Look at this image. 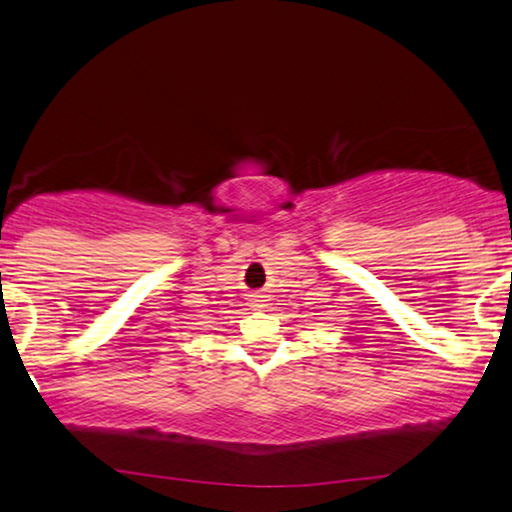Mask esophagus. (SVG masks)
<instances>
[{
    "instance_id": "esophagus-1",
    "label": "esophagus",
    "mask_w": 512,
    "mask_h": 512,
    "mask_svg": "<svg viewBox=\"0 0 512 512\" xmlns=\"http://www.w3.org/2000/svg\"><path fill=\"white\" fill-rule=\"evenodd\" d=\"M256 298H258V296H254V301H256Z\"/></svg>"
}]
</instances>
